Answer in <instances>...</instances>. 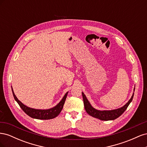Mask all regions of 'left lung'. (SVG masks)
Segmentation results:
<instances>
[{
  "label": "left lung",
  "mask_w": 147,
  "mask_h": 147,
  "mask_svg": "<svg viewBox=\"0 0 147 147\" xmlns=\"http://www.w3.org/2000/svg\"><path fill=\"white\" fill-rule=\"evenodd\" d=\"M134 93H133L131 98L127 102V103L126 105H124L123 107H122L121 108H119L116 110H104V111L97 110L93 108L91 105L90 102H89V101L88 100V99H86V97L85 95L84 94L83 92H82V96H83L84 109H85L86 112L89 115L94 118H99L100 120L109 121V120L115 119L117 118H118L119 116H121V115L124 112V111L127 109V107L132 100L133 97H134Z\"/></svg>",
  "instance_id": "left-lung-1"
}]
</instances>
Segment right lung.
<instances>
[{"label":"right lung","mask_w":147,"mask_h":147,"mask_svg":"<svg viewBox=\"0 0 147 147\" xmlns=\"http://www.w3.org/2000/svg\"><path fill=\"white\" fill-rule=\"evenodd\" d=\"M12 92L15 100L18 102V104H19L21 109L23 110L24 112L30 117L35 118V119H50L58 116L59 114L61 113L62 109L63 108L64 104L65 103V100L66 99L67 96V94H68V92H67L64 96L63 99H62L59 103L56 106H55V107L51 108L48 110H37V109L29 108L28 107L24 105L22 102H21L18 99H17V97H16L14 92H13V89H12Z\"/></svg>","instance_id":"obj_1"}]
</instances>
